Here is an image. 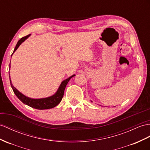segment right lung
I'll use <instances>...</instances> for the list:
<instances>
[{
  "instance_id": "1",
  "label": "right lung",
  "mask_w": 150,
  "mask_h": 150,
  "mask_svg": "<svg viewBox=\"0 0 150 150\" xmlns=\"http://www.w3.org/2000/svg\"><path fill=\"white\" fill-rule=\"evenodd\" d=\"M30 35H26L24 37H22L20 40H19L18 43L16 45V47L14 48V51L13 54L16 51L17 49L19 47L22 42H23L26 38H27L28 37H30ZM12 54V55H13ZM11 55V56H12ZM11 63V62H10ZM11 66H9V68ZM75 76V75H73L72 76H70L68 79L63 80V81L61 82L60 86L59 87L58 89H57L56 93L51 96L48 97V98H41V99H32L28 97H26V96L23 95L22 93H21L20 91H19L18 89H16V87H14L13 86V83L11 82V80L10 78V83H11V87L14 91V94H16L18 98L20 99V100L24 104L28 105L32 108H35L37 110H46V109H50V108H52L54 107H55L57 106L59 103L61 102V99H62L63 95H64V91L65 89V87H66L67 83H68L69 80H70L71 78H72L73 76ZM10 77V76H9Z\"/></svg>"
}]
</instances>
